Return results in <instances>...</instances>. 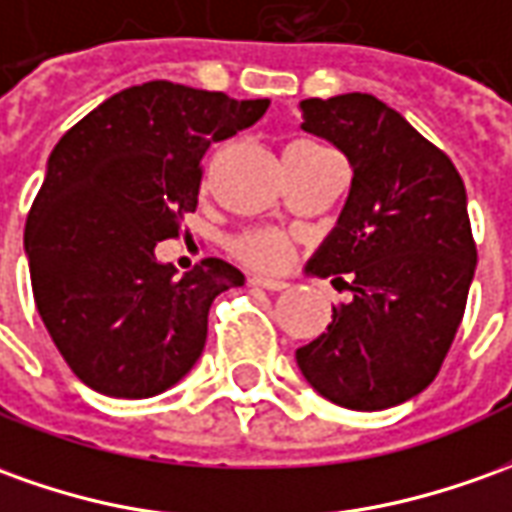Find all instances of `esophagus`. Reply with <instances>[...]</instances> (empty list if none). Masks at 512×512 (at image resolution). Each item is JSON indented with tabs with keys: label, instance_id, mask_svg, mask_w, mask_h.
Listing matches in <instances>:
<instances>
[{
	"label": "esophagus",
	"instance_id": "esophagus-1",
	"mask_svg": "<svg viewBox=\"0 0 512 512\" xmlns=\"http://www.w3.org/2000/svg\"><path fill=\"white\" fill-rule=\"evenodd\" d=\"M250 287H262V290L281 292L287 290V281H278V278H264V276H250Z\"/></svg>",
	"mask_w": 512,
	"mask_h": 512
}]
</instances>
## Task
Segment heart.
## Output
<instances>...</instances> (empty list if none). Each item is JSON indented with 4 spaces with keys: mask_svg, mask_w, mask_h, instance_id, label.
<instances>
[{
    "mask_svg": "<svg viewBox=\"0 0 512 512\" xmlns=\"http://www.w3.org/2000/svg\"><path fill=\"white\" fill-rule=\"evenodd\" d=\"M236 259L259 270H281L292 259V239L276 228H253L231 242Z\"/></svg>",
    "mask_w": 512,
    "mask_h": 512,
    "instance_id": "b5f03b06",
    "label": "heart"
}]
</instances>
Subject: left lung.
Listing matches in <instances>:
<instances>
[{
    "mask_svg": "<svg viewBox=\"0 0 512 512\" xmlns=\"http://www.w3.org/2000/svg\"><path fill=\"white\" fill-rule=\"evenodd\" d=\"M306 133L354 169L337 228L306 273L354 301L295 351L306 382L345 410H387L438 376L477 270L465 186L451 158L373 94L303 100Z\"/></svg>",
    "mask_w": 512,
    "mask_h": 512,
    "instance_id": "8db88e82",
    "label": "left lung"
}]
</instances>
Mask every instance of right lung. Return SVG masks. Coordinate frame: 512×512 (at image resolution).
I'll use <instances>...</instances> for the list:
<instances>
[{
  "instance_id": "right-lung-1",
  "label": "right lung",
  "mask_w": 512,
  "mask_h": 512,
  "mask_svg": "<svg viewBox=\"0 0 512 512\" xmlns=\"http://www.w3.org/2000/svg\"><path fill=\"white\" fill-rule=\"evenodd\" d=\"M267 105L153 80L97 105L55 144L24 248L38 315L91 390L158 396L203 354L211 303L245 276L222 259L175 276L155 245L197 209L206 150Z\"/></svg>"
}]
</instances>
